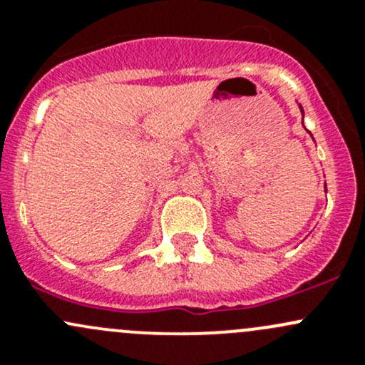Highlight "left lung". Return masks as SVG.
Listing matches in <instances>:
<instances>
[{"label": "left lung", "instance_id": "8db88e82", "mask_svg": "<svg viewBox=\"0 0 365 365\" xmlns=\"http://www.w3.org/2000/svg\"><path fill=\"white\" fill-rule=\"evenodd\" d=\"M300 109H302V108H300ZM302 114H304V111H302Z\"/></svg>", "mask_w": 365, "mask_h": 365}]
</instances>
